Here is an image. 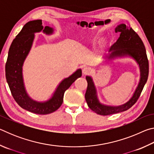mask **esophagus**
<instances>
[{
	"label": "esophagus",
	"instance_id": "obj_1",
	"mask_svg": "<svg viewBox=\"0 0 154 154\" xmlns=\"http://www.w3.org/2000/svg\"><path fill=\"white\" fill-rule=\"evenodd\" d=\"M93 72V69L91 67H84L83 69V73L84 75H89Z\"/></svg>",
	"mask_w": 154,
	"mask_h": 154
}]
</instances>
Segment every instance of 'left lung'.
I'll return each instance as SVG.
<instances>
[{
    "label": "left lung",
    "instance_id": "obj_1",
    "mask_svg": "<svg viewBox=\"0 0 154 154\" xmlns=\"http://www.w3.org/2000/svg\"><path fill=\"white\" fill-rule=\"evenodd\" d=\"M115 30L116 32H120V35L116 42L111 47L109 50L111 53L106 56V58L109 60L118 57H131L139 64L140 77L133 96L127 103L119 106H108L100 103L92 77L86 76L88 88L85 94V100L90 109L101 116L120 113L133 106L139 99L149 75V62L141 38L132 28L127 26L124 24L118 26Z\"/></svg>",
    "mask_w": 154,
    "mask_h": 154
}]
</instances>
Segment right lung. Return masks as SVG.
<instances>
[{"mask_svg":"<svg viewBox=\"0 0 154 154\" xmlns=\"http://www.w3.org/2000/svg\"><path fill=\"white\" fill-rule=\"evenodd\" d=\"M43 30L46 35H51L54 29L43 27L42 20H36L26 23L16 36L10 46L5 64V75L13 97L21 107L32 113L46 115L53 113L62 105L65 91L82 75L78 69L71 76L60 83L50 99L45 102H38L31 98L25 89L22 75V66L32 47L35 33Z\"/></svg>","mask_w":154,"mask_h":154,"instance_id":"right-lung-1","label":"right lung"}]
</instances>
